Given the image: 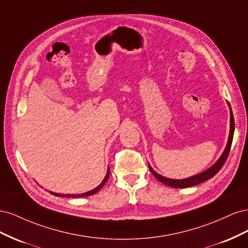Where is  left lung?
Returning a JSON list of instances; mask_svg holds the SVG:
<instances>
[{"label": "left lung", "instance_id": "1", "mask_svg": "<svg viewBox=\"0 0 248 248\" xmlns=\"http://www.w3.org/2000/svg\"><path fill=\"white\" fill-rule=\"evenodd\" d=\"M229 107H230V104H229ZM230 111H231V124H230V136H229V140H228V144H227L226 149H224L223 153L219 157V159L217 160L211 168H209L208 170L201 172V174L194 175L192 177L186 178V179H181V180H176V179L166 178V177H163V176H161L159 174H157V172L151 167H150V164H149V169H150V170H151L153 176L157 180H159L161 183L166 184V185H169L170 187H175V188H186V187L198 185V184H201L202 182L207 181V180L211 179L212 177H214L217 174V172L220 170V169L222 168L224 162H226V160L228 158L229 153H230V150H231V146H232V137H234L235 122H234V116H232V111L231 109V107H230Z\"/></svg>", "mask_w": 248, "mask_h": 248}]
</instances>
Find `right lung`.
<instances>
[{"mask_svg": "<svg viewBox=\"0 0 248 248\" xmlns=\"http://www.w3.org/2000/svg\"><path fill=\"white\" fill-rule=\"evenodd\" d=\"M108 177H109V169L108 170V172H107L106 177H104L103 181H102L98 186H97L96 188H94V189H92V190H90V191H88V192H85V193H79V194H60V193L51 192V191H49V192H50L51 194H54V196H56V197H64V198H84V197H89V196H92V194H95L96 192H98V191L102 188V187L104 186V184L107 183Z\"/></svg>", "mask_w": 248, "mask_h": 248, "instance_id": "add662e5", "label": "right lung"}]
</instances>
